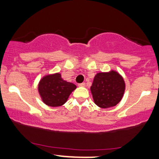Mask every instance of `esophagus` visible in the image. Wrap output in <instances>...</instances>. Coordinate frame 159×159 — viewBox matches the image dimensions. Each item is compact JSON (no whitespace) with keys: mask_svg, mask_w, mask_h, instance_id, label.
Returning <instances> with one entry per match:
<instances>
[{"mask_svg":"<svg viewBox=\"0 0 159 159\" xmlns=\"http://www.w3.org/2000/svg\"><path fill=\"white\" fill-rule=\"evenodd\" d=\"M85 85H86L85 83H81V84H78L79 87H85Z\"/></svg>","mask_w":159,"mask_h":159,"instance_id":"1","label":"esophagus"}]
</instances>
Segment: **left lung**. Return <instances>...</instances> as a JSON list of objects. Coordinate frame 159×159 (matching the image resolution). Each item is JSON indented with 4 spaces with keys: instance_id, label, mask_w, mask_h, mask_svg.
I'll list each match as a JSON object with an SVG mask.
<instances>
[{
    "instance_id": "left-lung-1",
    "label": "left lung",
    "mask_w": 159,
    "mask_h": 159,
    "mask_svg": "<svg viewBox=\"0 0 159 159\" xmlns=\"http://www.w3.org/2000/svg\"><path fill=\"white\" fill-rule=\"evenodd\" d=\"M123 78L116 72H100L90 87L94 102L102 108L114 107L120 102L125 91Z\"/></svg>"
}]
</instances>
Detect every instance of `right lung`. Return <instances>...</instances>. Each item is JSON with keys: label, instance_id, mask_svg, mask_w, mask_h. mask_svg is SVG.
<instances>
[{"label": "right lung", "instance_id": "right-lung-1", "mask_svg": "<svg viewBox=\"0 0 159 159\" xmlns=\"http://www.w3.org/2000/svg\"><path fill=\"white\" fill-rule=\"evenodd\" d=\"M76 88L74 84L62 79L56 73L45 76L39 84V93L43 102L51 107L61 106L66 102L69 95Z\"/></svg>", "mask_w": 159, "mask_h": 159}]
</instances>
